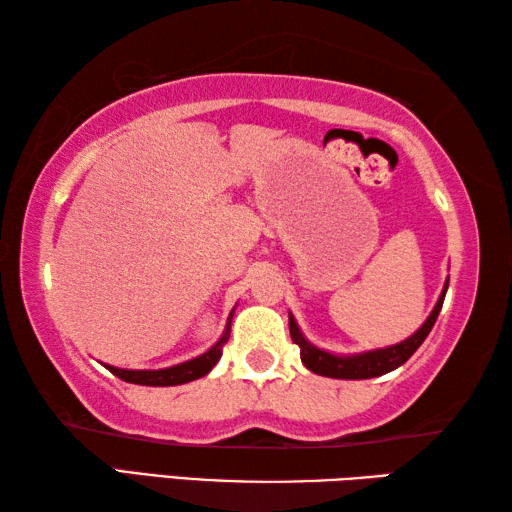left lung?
<instances>
[{
  "label": "left lung",
  "mask_w": 512,
  "mask_h": 512,
  "mask_svg": "<svg viewBox=\"0 0 512 512\" xmlns=\"http://www.w3.org/2000/svg\"><path fill=\"white\" fill-rule=\"evenodd\" d=\"M447 287H449V282H445V289H443V293H440L436 307H433L431 316L424 320V325L418 329V332L409 336V339L402 343L391 345V348L350 354V357H336V354H329L325 350L316 348V345H311L305 336H302L296 318L289 314L291 339H293V343L300 345L302 363H305L311 372H316V375L334 377V379H370V377L386 375V372L400 368L404 361H409L411 354L420 348L424 339H427L433 323H436V318L440 314V309H443Z\"/></svg>",
  "instance_id": "left-lung-1"
}]
</instances>
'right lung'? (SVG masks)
<instances>
[{
  "mask_svg": "<svg viewBox=\"0 0 512 512\" xmlns=\"http://www.w3.org/2000/svg\"><path fill=\"white\" fill-rule=\"evenodd\" d=\"M230 323H232V314L228 318V325H225V332L219 341H216L210 350L201 357H196L192 361L178 363V366L171 368H162V370H121L115 366H106L112 375H117L119 379L128 381V384H140V386H178V384H187V381H194L198 377H205L210 372L216 361L221 359L223 354V345L230 339Z\"/></svg>",
  "mask_w": 512,
  "mask_h": 512,
  "instance_id": "obj_1",
  "label": "right lung"
}]
</instances>
